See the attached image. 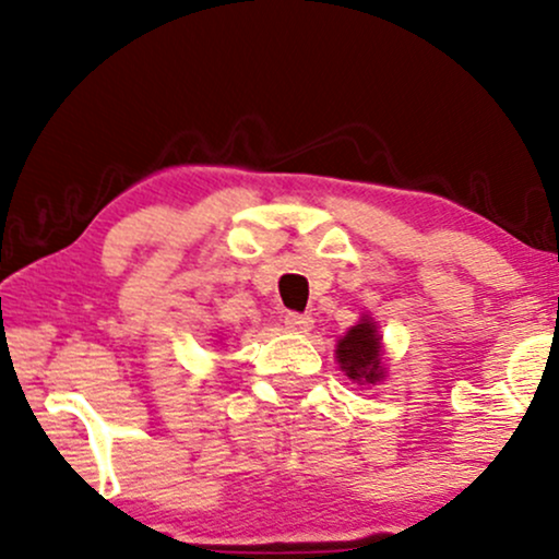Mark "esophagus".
<instances>
[{"label":"esophagus","mask_w":559,"mask_h":559,"mask_svg":"<svg viewBox=\"0 0 559 559\" xmlns=\"http://www.w3.org/2000/svg\"><path fill=\"white\" fill-rule=\"evenodd\" d=\"M284 322H286L288 331H294V333H307V331H312V318H309V314L286 312V314H284Z\"/></svg>","instance_id":"esophagus-1"}]
</instances>
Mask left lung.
<instances>
[{
    "label": "left lung",
    "instance_id": "left-lung-1",
    "mask_svg": "<svg viewBox=\"0 0 559 559\" xmlns=\"http://www.w3.org/2000/svg\"><path fill=\"white\" fill-rule=\"evenodd\" d=\"M338 365L348 378L356 382H378L382 378L380 369V335L372 320H361L354 325L335 348Z\"/></svg>",
    "mask_w": 559,
    "mask_h": 559
}]
</instances>
